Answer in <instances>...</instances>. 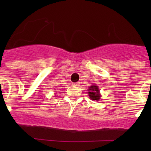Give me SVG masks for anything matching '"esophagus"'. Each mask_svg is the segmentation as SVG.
<instances>
[{"instance_id": "1", "label": "esophagus", "mask_w": 151, "mask_h": 151, "mask_svg": "<svg viewBox=\"0 0 151 151\" xmlns=\"http://www.w3.org/2000/svg\"><path fill=\"white\" fill-rule=\"evenodd\" d=\"M74 86H79V82H74L73 83Z\"/></svg>"}]
</instances>
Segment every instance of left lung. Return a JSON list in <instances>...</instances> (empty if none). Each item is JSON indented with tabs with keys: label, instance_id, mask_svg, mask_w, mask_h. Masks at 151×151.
<instances>
[{
	"label": "left lung",
	"instance_id": "1",
	"mask_svg": "<svg viewBox=\"0 0 151 151\" xmlns=\"http://www.w3.org/2000/svg\"><path fill=\"white\" fill-rule=\"evenodd\" d=\"M89 97L91 99V100H99L100 99V93H99V90L98 87L96 86H91V87L89 88Z\"/></svg>",
	"mask_w": 151,
	"mask_h": 151
}]
</instances>
